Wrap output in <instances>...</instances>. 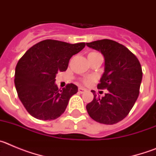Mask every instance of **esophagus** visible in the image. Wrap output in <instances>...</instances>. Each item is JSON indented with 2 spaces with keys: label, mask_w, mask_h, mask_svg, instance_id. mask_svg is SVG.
Wrapping results in <instances>:
<instances>
[{
  "label": "esophagus",
  "mask_w": 156,
  "mask_h": 156,
  "mask_svg": "<svg viewBox=\"0 0 156 156\" xmlns=\"http://www.w3.org/2000/svg\"><path fill=\"white\" fill-rule=\"evenodd\" d=\"M86 89L83 87H79V89H78V91L80 92V93L83 94V93H84V92H86Z\"/></svg>",
  "instance_id": "esophagus-1"
}]
</instances>
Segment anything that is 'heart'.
Wrapping results in <instances>:
<instances>
[{"label":"heart","instance_id":"heart-1","mask_svg":"<svg viewBox=\"0 0 156 156\" xmlns=\"http://www.w3.org/2000/svg\"><path fill=\"white\" fill-rule=\"evenodd\" d=\"M98 55H101L98 52L92 51V52H90V53L88 54V58L95 57V56H98ZM92 80H93V79H91V78H88V79L83 80V83H85V84H89V83H90L92 82Z\"/></svg>","mask_w":156,"mask_h":156}]
</instances>
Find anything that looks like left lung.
Segmentation results:
<instances>
[{
    "label": "left lung",
    "mask_w": 156,
    "mask_h": 156,
    "mask_svg": "<svg viewBox=\"0 0 156 156\" xmlns=\"http://www.w3.org/2000/svg\"><path fill=\"white\" fill-rule=\"evenodd\" d=\"M87 45L104 55L105 72L98 88L108 90L102 98L94 94L93 101L87 105V111L96 122L115 124L129 114L138 98L141 66L127 48L116 41L104 39Z\"/></svg>",
    "instance_id": "obj_1"
}]
</instances>
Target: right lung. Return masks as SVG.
I'll return each instance as SVG.
<instances>
[{"label": "right lung", "mask_w": 156, "mask_h": 156, "mask_svg": "<svg viewBox=\"0 0 156 156\" xmlns=\"http://www.w3.org/2000/svg\"><path fill=\"white\" fill-rule=\"evenodd\" d=\"M85 45V43L72 44L44 40L31 47L19 59L15 85L19 99L32 116L41 120H52L64 112L78 87L69 83L62 90L58 89L55 83L56 74L66 71L72 56Z\"/></svg>", "instance_id": "obj_1"}]
</instances>
